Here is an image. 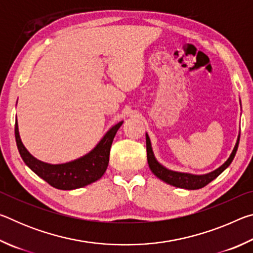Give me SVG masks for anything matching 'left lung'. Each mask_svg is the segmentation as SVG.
Masks as SVG:
<instances>
[{"label": "left lung", "instance_id": "left-lung-1", "mask_svg": "<svg viewBox=\"0 0 253 253\" xmlns=\"http://www.w3.org/2000/svg\"><path fill=\"white\" fill-rule=\"evenodd\" d=\"M239 140H240V135L238 136L237 144H235L232 153H231L230 157L226 160V162L223 165H221L219 169H216L211 173L203 174V175H195V174H190V173L175 172V170H170L169 169L164 168L162 164H160L155 158V156H154L151 139H149L148 134H146V151H147L148 166L155 176L162 179V181H164L165 183L169 184V185L181 187V188H186V190H199V188H202L205 185H208L210 182H212L214 178L219 176V175L223 172L225 169L229 168V165L232 163L233 158L235 156V153L238 151Z\"/></svg>", "mask_w": 253, "mask_h": 253}]
</instances>
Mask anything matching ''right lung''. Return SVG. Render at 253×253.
<instances>
[{
	"label": "right lung",
	"instance_id": "right-lung-1",
	"mask_svg": "<svg viewBox=\"0 0 253 253\" xmlns=\"http://www.w3.org/2000/svg\"><path fill=\"white\" fill-rule=\"evenodd\" d=\"M124 122H119L106 132L92 151L75 161L63 164H49L33 157L20 138L18 122L15 123V140L23 162L38 176L59 190H75L89 185L105 174L109 163L114 137Z\"/></svg>",
	"mask_w": 253,
	"mask_h": 253
}]
</instances>
